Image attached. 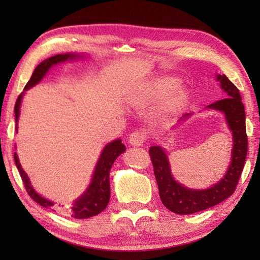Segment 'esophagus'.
<instances>
[{
	"label": "esophagus",
	"mask_w": 260,
	"mask_h": 260,
	"mask_svg": "<svg viewBox=\"0 0 260 260\" xmlns=\"http://www.w3.org/2000/svg\"><path fill=\"white\" fill-rule=\"evenodd\" d=\"M145 140H146V135H145L144 132L135 131V132H133V133L129 135V140L128 141L131 143V145L141 146V145L144 144Z\"/></svg>",
	"instance_id": "1"
}]
</instances>
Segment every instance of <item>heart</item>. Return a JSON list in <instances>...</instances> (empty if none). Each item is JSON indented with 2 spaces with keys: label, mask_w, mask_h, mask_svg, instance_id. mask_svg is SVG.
Here are the masks:
<instances>
[{
  "label": "heart",
  "mask_w": 260,
  "mask_h": 260,
  "mask_svg": "<svg viewBox=\"0 0 260 260\" xmlns=\"http://www.w3.org/2000/svg\"><path fill=\"white\" fill-rule=\"evenodd\" d=\"M174 84V79L171 77H162V78H157L155 80L151 81L150 84L146 86V88L143 91V101L144 102H152L154 99L157 98L159 95L169 89V88ZM186 96V91L182 86L178 85L174 86L167 95H165L161 102L158 103L156 108V115L157 116H165L172 113L174 109L178 108L182 102L184 101Z\"/></svg>",
  "instance_id": "1"
}]
</instances>
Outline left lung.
<instances>
[{"mask_svg": "<svg viewBox=\"0 0 260 260\" xmlns=\"http://www.w3.org/2000/svg\"><path fill=\"white\" fill-rule=\"evenodd\" d=\"M217 80L227 97L210 104L208 108L219 110L224 114L234 139L231 163L223 178L206 190L187 189L173 179L168 155L161 146H152L148 151L157 182L159 198L164 206L174 213H196L222 202L235 192L244 170L248 150L244 104L241 102L238 88L225 75H217ZM190 115L189 113L184 114L180 120L187 118Z\"/></svg>", "mask_w": 260, "mask_h": 260, "instance_id": "left-lung-1", "label": "left lung"}]
</instances>
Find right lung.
<instances>
[{"label": "right lung", "mask_w": 260, "mask_h": 260, "mask_svg": "<svg viewBox=\"0 0 260 260\" xmlns=\"http://www.w3.org/2000/svg\"><path fill=\"white\" fill-rule=\"evenodd\" d=\"M80 57L81 56H79V54L64 53V54H57V56L46 59L45 61H42L35 69V71H33L30 80L27 81V84L24 87V90H27L29 88L37 85L38 82L46 76V74L48 73L49 69L52 67V66L57 64L59 62L67 61L68 59H77ZM22 97H23V92L20 93V96L18 97V99H16V103L14 106L16 129H18V120L20 116ZM126 147L123 143H121L120 140H115L105 146L101 154V157H99L97 162L95 172H93L89 186L87 187V190L85 191L84 194L77 199V200L73 203V206L69 208H64L63 206H61V208L59 209L60 211H67L71 217L76 219H87V218L93 217V215H97L102 211H104L105 208L107 207V204L109 202V198H110L109 171L112 169V165L114 164L115 159L117 158L121 153H124ZM14 162H15L16 168L19 170L21 179L23 181L25 190L27 193H29V196L42 207L45 208L52 207L54 204L52 201L41 197L39 193L35 191V189H33L30 183L29 178H27L26 173L21 167L16 153H14Z\"/></svg>", "instance_id": "right-lung-1"}]
</instances>
